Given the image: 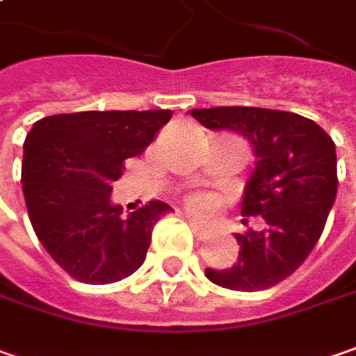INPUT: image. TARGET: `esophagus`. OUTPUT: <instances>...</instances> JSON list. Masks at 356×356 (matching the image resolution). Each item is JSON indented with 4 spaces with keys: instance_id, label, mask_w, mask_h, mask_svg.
<instances>
[{
    "instance_id": "esophagus-1",
    "label": "esophagus",
    "mask_w": 356,
    "mask_h": 356,
    "mask_svg": "<svg viewBox=\"0 0 356 356\" xmlns=\"http://www.w3.org/2000/svg\"><path fill=\"white\" fill-rule=\"evenodd\" d=\"M188 224H190V228H192V232H194V236L198 240H206L208 238V230H206L202 224L198 222V220H194L192 216H186Z\"/></svg>"
}]
</instances>
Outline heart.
Instances as JSON below:
<instances>
[{
	"mask_svg": "<svg viewBox=\"0 0 356 356\" xmlns=\"http://www.w3.org/2000/svg\"><path fill=\"white\" fill-rule=\"evenodd\" d=\"M186 204L188 210H192L194 214H200V216H210L216 210L214 198H210L208 194H192L186 200Z\"/></svg>",
	"mask_w": 356,
	"mask_h": 356,
	"instance_id": "heart-1",
	"label": "heart"
}]
</instances>
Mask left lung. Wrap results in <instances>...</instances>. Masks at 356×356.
<instances>
[{
	"label": "left lung",
	"instance_id": "obj_1",
	"mask_svg": "<svg viewBox=\"0 0 356 356\" xmlns=\"http://www.w3.org/2000/svg\"><path fill=\"white\" fill-rule=\"evenodd\" d=\"M204 128L234 130L248 138L257 168L242 200L244 224L260 216L264 228L236 234L238 262L224 270L206 268L214 284L257 293L270 289L307 260L318 242L337 196L334 142L305 116L268 108L222 106L190 110Z\"/></svg>",
	"mask_w": 356,
	"mask_h": 356
}]
</instances>
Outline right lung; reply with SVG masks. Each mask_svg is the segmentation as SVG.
Instances as JSON below:
<instances>
[{
    "label": "right lung",
    "mask_w": 356,
    "mask_h": 356,
    "mask_svg": "<svg viewBox=\"0 0 356 356\" xmlns=\"http://www.w3.org/2000/svg\"><path fill=\"white\" fill-rule=\"evenodd\" d=\"M170 110L78 112L38 120L24 144L22 184L29 222L63 270L86 284H110L146 260L162 200L122 218L110 202L124 162L168 124Z\"/></svg>",
    "instance_id": "right-lung-1"
}]
</instances>
